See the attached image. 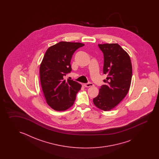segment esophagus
Masks as SVG:
<instances>
[{"label":"esophagus","mask_w":159,"mask_h":159,"mask_svg":"<svg viewBox=\"0 0 159 159\" xmlns=\"http://www.w3.org/2000/svg\"><path fill=\"white\" fill-rule=\"evenodd\" d=\"M94 84L93 83H91V82H88L87 84H84V86L85 87H86V88H89V87H91V86H93Z\"/></svg>","instance_id":"obj_1"}]
</instances>
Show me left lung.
I'll return each mask as SVG.
<instances>
[{"instance_id": "1", "label": "left lung", "mask_w": 159, "mask_h": 159, "mask_svg": "<svg viewBox=\"0 0 159 159\" xmlns=\"http://www.w3.org/2000/svg\"><path fill=\"white\" fill-rule=\"evenodd\" d=\"M103 53V74L107 75L105 84L93 99L95 106L109 111L122 101L128 93L132 79V64L128 53L118 44H99Z\"/></svg>"}]
</instances>
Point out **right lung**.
I'll use <instances>...</instances> for the list:
<instances>
[{
  "label": "right lung",
  "mask_w": 159,
  "mask_h": 159,
  "mask_svg": "<svg viewBox=\"0 0 159 159\" xmlns=\"http://www.w3.org/2000/svg\"><path fill=\"white\" fill-rule=\"evenodd\" d=\"M80 43L61 41L48 49L40 67L41 84L49 106L57 111H64L74 104L81 85L65 76L71 71L70 61Z\"/></svg>",
  "instance_id": "obj_1"
}]
</instances>
